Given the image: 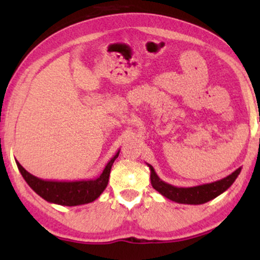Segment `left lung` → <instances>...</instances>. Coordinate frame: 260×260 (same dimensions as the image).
Here are the masks:
<instances>
[{
    "label": "left lung",
    "instance_id": "obj_1",
    "mask_svg": "<svg viewBox=\"0 0 260 260\" xmlns=\"http://www.w3.org/2000/svg\"><path fill=\"white\" fill-rule=\"evenodd\" d=\"M148 167L150 169V181L154 189L157 190L165 198L169 199V200L184 205H201L213 200V199L219 197L220 194L229 189L241 172V168H238L231 175L223 177L221 180L211 183L200 184V186L175 187L159 179L154 167L150 165H148Z\"/></svg>",
    "mask_w": 260,
    "mask_h": 260
}]
</instances>
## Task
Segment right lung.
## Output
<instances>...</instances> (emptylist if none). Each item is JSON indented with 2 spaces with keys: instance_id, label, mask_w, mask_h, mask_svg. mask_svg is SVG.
<instances>
[{
  "instance_id": "right-lung-1",
  "label": "right lung",
  "mask_w": 260,
  "mask_h": 260,
  "mask_svg": "<svg viewBox=\"0 0 260 260\" xmlns=\"http://www.w3.org/2000/svg\"><path fill=\"white\" fill-rule=\"evenodd\" d=\"M119 150L105 166L103 173L95 179L79 181H52L42 180L28 173L16 161L21 175L35 193L51 204L60 206H79L93 202L108 186L110 172L115 159L118 157Z\"/></svg>"
}]
</instances>
